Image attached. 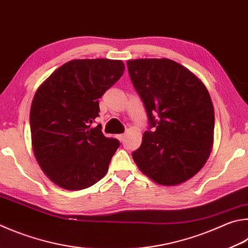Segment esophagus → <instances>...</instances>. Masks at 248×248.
I'll return each instance as SVG.
<instances>
[{"label":"esophagus","instance_id":"1","mask_svg":"<svg viewBox=\"0 0 248 248\" xmlns=\"http://www.w3.org/2000/svg\"><path fill=\"white\" fill-rule=\"evenodd\" d=\"M117 139H118L120 142H123L124 139V134H118V136H117Z\"/></svg>","mask_w":248,"mask_h":248}]
</instances>
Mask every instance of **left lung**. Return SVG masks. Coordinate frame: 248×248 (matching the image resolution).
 Returning <instances> with one entry per match:
<instances>
[{"label": "left lung", "mask_w": 248, "mask_h": 248, "mask_svg": "<svg viewBox=\"0 0 248 248\" xmlns=\"http://www.w3.org/2000/svg\"><path fill=\"white\" fill-rule=\"evenodd\" d=\"M151 128L132 153L138 168L161 186L187 181L206 164L214 143L215 111L202 80L168 58L127 62Z\"/></svg>", "instance_id": "1"}]
</instances>
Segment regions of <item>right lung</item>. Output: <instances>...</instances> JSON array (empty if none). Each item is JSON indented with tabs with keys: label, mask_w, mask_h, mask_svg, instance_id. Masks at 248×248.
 <instances>
[{
	"label": "right lung",
	"mask_w": 248,
	"mask_h": 248,
	"mask_svg": "<svg viewBox=\"0 0 248 248\" xmlns=\"http://www.w3.org/2000/svg\"><path fill=\"white\" fill-rule=\"evenodd\" d=\"M123 61L74 60L57 68L35 92L31 142L43 172L60 187L83 190L104 177L119 141L91 124L101 98L120 79Z\"/></svg>",
	"instance_id": "obj_1"
}]
</instances>
